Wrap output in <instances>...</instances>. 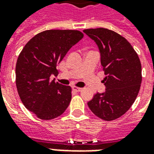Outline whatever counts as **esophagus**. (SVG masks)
Masks as SVG:
<instances>
[{
  "label": "esophagus",
  "mask_w": 154,
  "mask_h": 154,
  "mask_svg": "<svg viewBox=\"0 0 154 154\" xmlns=\"http://www.w3.org/2000/svg\"><path fill=\"white\" fill-rule=\"evenodd\" d=\"M72 90L75 91H81L82 90V88L81 87H72Z\"/></svg>",
  "instance_id": "esophagus-1"
}]
</instances>
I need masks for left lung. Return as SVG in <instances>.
<instances>
[{
    "mask_svg": "<svg viewBox=\"0 0 154 154\" xmlns=\"http://www.w3.org/2000/svg\"><path fill=\"white\" fill-rule=\"evenodd\" d=\"M83 32L99 48L106 75L102 81L106 91L97 92L87 105L100 119H118L129 110L139 94L142 82L139 57L129 41L113 30L97 28Z\"/></svg>",
    "mask_w": 154,
    "mask_h": 154,
    "instance_id": "1",
    "label": "left lung"
}]
</instances>
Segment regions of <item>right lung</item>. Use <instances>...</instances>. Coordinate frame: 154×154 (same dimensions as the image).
<instances>
[{
  "label": "right lung",
  "instance_id": "add662e5",
  "mask_svg": "<svg viewBox=\"0 0 154 154\" xmlns=\"http://www.w3.org/2000/svg\"><path fill=\"white\" fill-rule=\"evenodd\" d=\"M82 38L78 30H45L34 36L19 55L15 67L18 94L24 106L39 119H54L69 106L71 87L51 81L50 77L57 76V64Z\"/></svg>",
  "mask_w": 154,
  "mask_h": 154
}]
</instances>
